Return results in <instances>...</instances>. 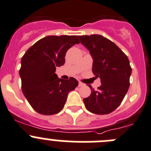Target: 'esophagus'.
<instances>
[{
  "mask_svg": "<svg viewBox=\"0 0 151 151\" xmlns=\"http://www.w3.org/2000/svg\"><path fill=\"white\" fill-rule=\"evenodd\" d=\"M78 86H83V83H81V82H79Z\"/></svg>",
  "mask_w": 151,
  "mask_h": 151,
  "instance_id": "1",
  "label": "esophagus"
}]
</instances>
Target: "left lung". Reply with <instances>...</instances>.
I'll use <instances>...</instances> for the list:
<instances>
[{
    "label": "left lung",
    "mask_w": 151,
    "mask_h": 151,
    "mask_svg": "<svg viewBox=\"0 0 151 151\" xmlns=\"http://www.w3.org/2000/svg\"><path fill=\"white\" fill-rule=\"evenodd\" d=\"M93 59L92 72L101 79L97 90L83 99L86 108L96 114H108L121 104L129 87L132 74L128 57L114 43L99 35L78 36Z\"/></svg>",
    "instance_id": "obj_1"
}]
</instances>
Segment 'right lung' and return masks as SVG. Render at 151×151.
<instances>
[{
	"instance_id": "right-lung-1",
	"label": "right lung",
	"mask_w": 151,
	"mask_h": 151,
	"mask_svg": "<svg viewBox=\"0 0 151 151\" xmlns=\"http://www.w3.org/2000/svg\"><path fill=\"white\" fill-rule=\"evenodd\" d=\"M75 35L47 36L30 47L21 60L19 75L24 96L33 109L43 115H52L64 108L68 95L78 81L64 80L55 74L65 64L68 49L79 43Z\"/></svg>"
}]
</instances>
